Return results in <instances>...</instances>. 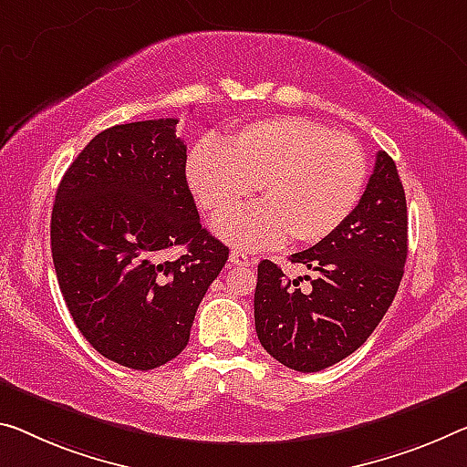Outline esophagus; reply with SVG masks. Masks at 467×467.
<instances>
[{"label":"esophagus","instance_id":"esophagus-1","mask_svg":"<svg viewBox=\"0 0 467 467\" xmlns=\"http://www.w3.org/2000/svg\"><path fill=\"white\" fill-rule=\"evenodd\" d=\"M229 263L235 265V267H248L250 258L242 253V250H232V254H229Z\"/></svg>","mask_w":467,"mask_h":467}]
</instances>
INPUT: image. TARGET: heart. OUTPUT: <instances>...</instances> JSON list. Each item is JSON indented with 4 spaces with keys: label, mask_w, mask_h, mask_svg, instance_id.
I'll return each mask as SVG.
<instances>
[{
    "label": "heart",
    "mask_w": 467,
    "mask_h": 467,
    "mask_svg": "<svg viewBox=\"0 0 467 467\" xmlns=\"http://www.w3.org/2000/svg\"><path fill=\"white\" fill-rule=\"evenodd\" d=\"M368 159L353 135L332 133L300 117L246 125L202 143L188 159V182L214 221L226 219L256 184L264 202L219 227L240 248H269L288 238L317 244L350 217L361 198Z\"/></svg>",
    "instance_id": "obj_1"
}]
</instances>
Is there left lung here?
<instances>
[{
  "instance_id": "obj_1",
  "label": "left lung",
  "mask_w": 467,
  "mask_h": 467,
  "mask_svg": "<svg viewBox=\"0 0 467 467\" xmlns=\"http://www.w3.org/2000/svg\"><path fill=\"white\" fill-rule=\"evenodd\" d=\"M407 261V202L384 150L350 217L292 263L315 271L300 290L271 261L258 263L254 326L263 348L285 368L311 374L353 355L392 305Z\"/></svg>"
}]
</instances>
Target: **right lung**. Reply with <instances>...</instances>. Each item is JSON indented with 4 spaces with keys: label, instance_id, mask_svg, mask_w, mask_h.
I'll return each instance as SVG.
<instances>
[{
    "label": "right lung",
    "instance_id": "obj_1",
    "mask_svg": "<svg viewBox=\"0 0 467 467\" xmlns=\"http://www.w3.org/2000/svg\"><path fill=\"white\" fill-rule=\"evenodd\" d=\"M177 119L98 133L70 164L52 211V258L75 326L129 369L188 347L200 300L229 248L200 225ZM173 245L186 250L164 259Z\"/></svg>",
    "mask_w": 467,
    "mask_h": 467
}]
</instances>
